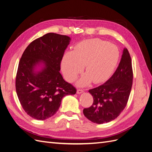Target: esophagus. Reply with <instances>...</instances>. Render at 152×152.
<instances>
[{
  "label": "esophagus",
  "mask_w": 152,
  "mask_h": 152,
  "mask_svg": "<svg viewBox=\"0 0 152 152\" xmlns=\"http://www.w3.org/2000/svg\"><path fill=\"white\" fill-rule=\"evenodd\" d=\"M84 92V89H78L77 91V94H81Z\"/></svg>",
  "instance_id": "obj_1"
}]
</instances>
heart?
<instances>
[{"label":"heart","mask_w":152,"mask_h":152,"mask_svg":"<svg viewBox=\"0 0 152 152\" xmlns=\"http://www.w3.org/2000/svg\"><path fill=\"white\" fill-rule=\"evenodd\" d=\"M118 59L119 52L115 45L102 39H89L77 44L73 52L65 54L61 68L66 79L73 82L86 66V74L78 82L79 86H85L91 82L99 84L108 80Z\"/></svg>","instance_id":"obj_1"}]
</instances>
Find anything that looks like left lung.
Masks as SVG:
<instances>
[{"instance_id": "1", "label": "left lung", "mask_w": 152, "mask_h": 152, "mask_svg": "<svg viewBox=\"0 0 152 152\" xmlns=\"http://www.w3.org/2000/svg\"><path fill=\"white\" fill-rule=\"evenodd\" d=\"M133 73L131 56L124 48L116 71L110 79L90 89L93 103L83 110L84 115L96 124L107 123L115 119L125 108L131 93Z\"/></svg>"}]
</instances>
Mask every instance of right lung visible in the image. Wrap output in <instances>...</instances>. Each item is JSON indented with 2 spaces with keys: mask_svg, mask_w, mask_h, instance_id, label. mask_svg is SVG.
Here are the masks:
<instances>
[{
  "mask_svg": "<svg viewBox=\"0 0 152 152\" xmlns=\"http://www.w3.org/2000/svg\"><path fill=\"white\" fill-rule=\"evenodd\" d=\"M70 40L66 35L48 33L31 42L22 54L16 91L25 112L37 120L44 121L53 116L64 96L76 93L75 87L59 73Z\"/></svg>",
  "mask_w": 152,
  "mask_h": 152,
  "instance_id": "right-lung-1",
  "label": "right lung"
}]
</instances>
